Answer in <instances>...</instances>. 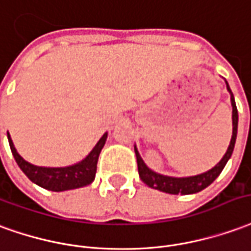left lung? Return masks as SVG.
<instances>
[{"mask_svg": "<svg viewBox=\"0 0 251 251\" xmlns=\"http://www.w3.org/2000/svg\"><path fill=\"white\" fill-rule=\"evenodd\" d=\"M227 85V90L230 92L231 96V105H232V136H231L230 146L226 151L223 158L220 159L218 165H215L211 170H208L205 173L197 174V176H192V177H169V176H162L155 172H152L146 166L143 159L140 158L138 149L135 147V154H136V162H138V172H139L140 179L145 182L146 185L150 188L158 189L161 192H166L170 195H191V193H197V192L202 191L204 188L211 185L214 182L216 177L222 173V170L225 169L226 163L230 159L231 154L234 151V146H235L236 140V132H238V109H236L235 100H234V94L231 92L228 83Z\"/></svg>", "mask_w": 251, "mask_h": 251, "instance_id": "8db88e82", "label": "left lung"}]
</instances>
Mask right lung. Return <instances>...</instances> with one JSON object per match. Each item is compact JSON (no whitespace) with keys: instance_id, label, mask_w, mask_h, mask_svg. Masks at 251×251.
<instances>
[{"instance_id":"1","label":"right lung","mask_w":251,"mask_h":251,"mask_svg":"<svg viewBox=\"0 0 251 251\" xmlns=\"http://www.w3.org/2000/svg\"><path fill=\"white\" fill-rule=\"evenodd\" d=\"M106 136L108 134L105 132L97 142V145L94 146L93 150L89 152L88 157L82 159L81 162L74 163L72 166H66V168H43V166H36V165L26 162L15 149V145L8 132V140L12 154L24 174L36 185L52 192L77 189V188L86 186L93 182L96 170H97L99 155L105 145Z\"/></svg>"}]
</instances>
